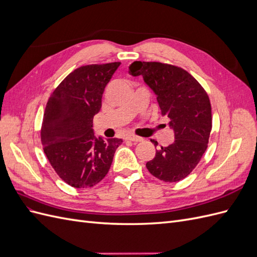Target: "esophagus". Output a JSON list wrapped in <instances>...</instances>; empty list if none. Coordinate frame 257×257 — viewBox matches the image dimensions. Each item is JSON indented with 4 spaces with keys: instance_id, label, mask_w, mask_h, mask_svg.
Instances as JSON below:
<instances>
[{
    "instance_id": "obj_1",
    "label": "esophagus",
    "mask_w": 257,
    "mask_h": 257,
    "mask_svg": "<svg viewBox=\"0 0 257 257\" xmlns=\"http://www.w3.org/2000/svg\"><path fill=\"white\" fill-rule=\"evenodd\" d=\"M126 139H127V141H131V142H136V143H138V142H143V138H142V137H139V136H136V135H128V136L126 137Z\"/></svg>"
}]
</instances>
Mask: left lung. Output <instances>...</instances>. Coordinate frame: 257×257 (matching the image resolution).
<instances>
[{"label":"left lung","instance_id":"left-lung-1","mask_svg":"<svg viewBox=\"0 0 257 257\" xmlns=\"http://www.w3.org/2000/svg\"><path fill=\"white\" fill-rule=\"evenodd\" d=\"M128 69L132 76H143L157 95L162 115L168 118L169 127L175 133V142L157 150L146 167L162 181H180L196 167L208 147L212 128L209 96L199 82L181 67L135 61Z\"/></svg>","mask_w":257,"mask_h":257}]
</instances>
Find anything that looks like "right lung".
Wrapping results in <instances>:
<instances>
[{"mask_svg":"<svg viewBox=\"0 0 257 257\" xmlns=\"http://www.w3.org/2000/svg\"><path fill=\"white\" fill-rule=\"evenodd\" d=\"M120 62L80 66L50 95L41 130L44 152L59 177L77 189L94 186L109 170L120 138L96 137L93 118Z\"/></svg>","mask_w":257,"mask_h":257,"instance_id":"add662e5","label":"right lung"}]
</instances>
